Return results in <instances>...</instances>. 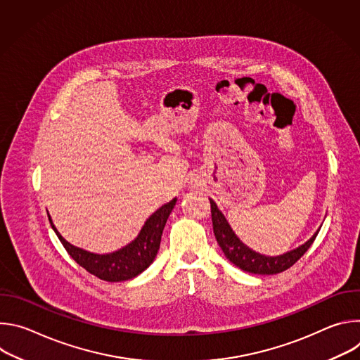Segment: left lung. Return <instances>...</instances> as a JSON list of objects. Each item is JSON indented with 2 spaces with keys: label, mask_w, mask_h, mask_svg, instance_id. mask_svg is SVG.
<instances>
[{
  "label": "left lung",
  "mask_w": 360,
  "mask_h": 360,
  "mask_svg": "<svg viewBox=\"0 0 360 360\" xmlns=\"http://www.w3.org/2000/svg\"><path fill=\"white\" fill-rule=\"evenodd\" d=\"M210 202H211L212 226H214V233L218 240V245L221 246L225 256L233 265H236L238 268L249 274L275 275L289 269L302 258L304 252L311 248V245L314 243L315 238L319 233L318 231L306 243H303L302 246L288 253H283L281 256H265L243 245L231 229L228 221L225 219L222 212L218 210L217 203L212 199H210Z\"/></svg>",
  "instance_id": "1"
}]
</instances>
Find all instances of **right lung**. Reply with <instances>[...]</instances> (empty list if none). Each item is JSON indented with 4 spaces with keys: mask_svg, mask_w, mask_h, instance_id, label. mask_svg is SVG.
Returning a JSON list of instances; mask_svg holds the SVG:
<instances>
[{
    "mask_svg": "<svg viewBox=\"0 0 360 360\" xmlns=\"http://www.w3.org/2000/svg\"><path fill=\"white\" fill-rule=\"evenodd\" d=\"M175 202L176 199H172L171 202L164 205V207H161L157 212H153L146 219L135 240L128 243L125 248L108 255L91 253L71 245L60 235L49 217L48 219L51 222V226L56 231L58 239L64 245L65 250L79 266L102 281L122 282L132 279L143 272L153 262V259H155L161 243L162 231L165 228L169 214L175 207Z\"/></svg>",
    "mask_w": 360,
    "mask_h": 360,
    "instance_id": "1",
    "label": "right lung"
}]
</instances>
